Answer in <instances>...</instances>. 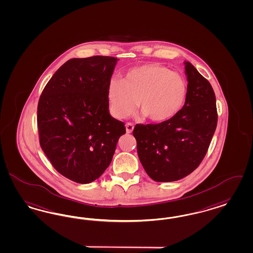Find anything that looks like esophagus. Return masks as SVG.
I'll use <instances>...</instances> for the list:
<instances>
[{"instance_id":"esophagus-1","label":"esophagus","mask_w":253,"mask_h":253,"mask_svg":"<svg viewBox=\"0 0 253 253\" xmlns=\"http://www.w3.org/2000/svg\"><path fill=\"white\" fill-rule=\"evenodd\" d=\"M134 129V126H133V124H131V123H127L126 125V133H131L132 131Z\"/></svg>"}]
</instances>
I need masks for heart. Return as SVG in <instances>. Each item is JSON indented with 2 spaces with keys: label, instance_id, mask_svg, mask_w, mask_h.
I'll return each instance as SVG.
<instances>
[{
  "label": "heart",
  "instance_id": "1",
  "mask_svg": "<svg viewBox=\"0 0 253 253\" xmlns=\"http://www.w3.org/2000/svg\"><path fill=\"white\" fill-rule=\"evenodd\" d=\"M186 80L168 67L146 64L130 69L123 81L113 79L107 89L110 112L123 119L134 113L137 102L150 122L165 123L181 112L187 97Z\"/></svg>",
  "mask_w": 253,
  "mask_h": 253
}]
</instances>
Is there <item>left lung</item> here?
Segmentation results:
<instances>
[{"mask_svg": "<svg viewBox=\"0 0 253 253\" xmlns=\"http://www.w3.org/2000/svg\"><path fill=\"white\" fill-rule=\"evenodd\" d=\"M187 97L168 122L135 126L133 136L146 173L157 182L177 181L191 173L205 158L215 133L217 113L210 83L185 62Z\"/></svg>", "mask_w": 253, "mask_h": 253, "instance_id": "obj_1", "label": "left lung"}]
</instances>
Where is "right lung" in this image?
I'll use <instances>...</instances> for the list:
<instances>
[{"label": "right lung", "mask_w": 253, "mask_h": 253, "mask_svg": "<svg viewBox=\"0 0 253 253\" xmlns=\"http://www.w3.org/2000/svg\"><path fill=\"white\" fill-rule=\"evenodd\" d=\"M119 59L74 58L45 86L38 106L39 142L59 173L88 184L112 162L125 124L109 112L108 84Z\"/></svg>", "instance_id": "1"}]
</instances>
